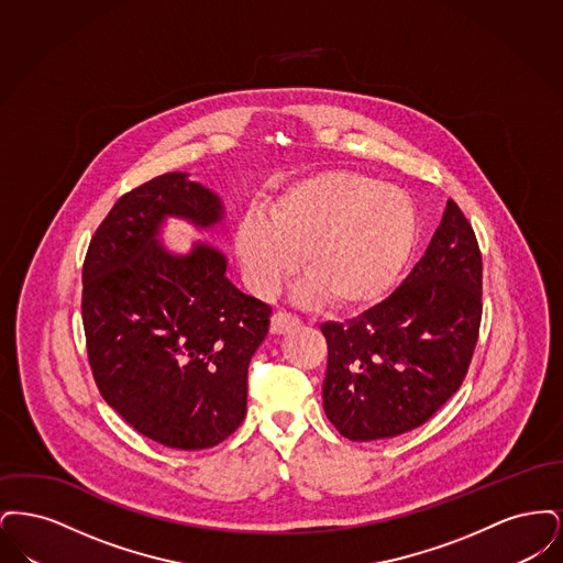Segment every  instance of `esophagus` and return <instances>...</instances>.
Masks as SVG:
<instances>
[{"label": "esophagus", "instance_id": "34e87169", "mask_svg": "<svg viewBox=\"0 0 563 563\" xmlns=\"http://www.w3.org/2000/svg\"><path fill=\"white\" fill-rule=\"evenodd\" d=\"M297 324H299V319H297V317L280 310V312H274V314H272L269 331H272V333H276V335H280V333H287L289 329H294Z\"/></svg>", "mask_w": 563, "mask_h": 563}]
</instances>
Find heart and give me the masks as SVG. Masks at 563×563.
<instances>
[{"label": "heart", "instance_id": "b5f03b06", "mask_svg": "<svg viewBox=\"0 0 563 563\" xmlns=\"http://www.w3.org/2000/svg\"><path fill=\"white\" fill-rule=\"evenodd\" d=\"M418 239L409 194L354 170H322L283 189L268 219L246 214L236 255L255 291L269 294L294 269L306 278L295 294L324 295L338 310H365L399 280Z\"/></svg>", "mask_w": 563, "mask_h": 563}]
</instances>
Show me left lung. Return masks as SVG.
I'll use <instances>...</instances> for the list:
<instances>
[{"label": "left lung", "mask_w": 563, "mask_h": 563, "mask_svg": "<svg viewBox=\"0 0 563 563\" xmlns=\"http://www.w3.org/2000/svg\"><path fill=\"white\" fill-rule=\"evenodd\" d=\"M482 269L475 232L448 200L397 291L350 321L322 324V407L350 441L418 429L460 388L482 324Z\"/></svg>", "instance_id": "8db88e82"}]
</instances>
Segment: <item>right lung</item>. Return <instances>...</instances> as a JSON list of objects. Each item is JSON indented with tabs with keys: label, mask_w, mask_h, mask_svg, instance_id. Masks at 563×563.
I'll return each mask as SVG.
<instances>
[{
	"label": "right lung",
	"mask_w": 563,
	"mask_h": 563,
	"mask_svg": "<svg viewBox=\"0 0 563 563\" xmlns=\"http://www.w3.org/2000/svg\"><path fill=\"white\" fill-rule=\"evenodd\" d=\"M168 217L223 228L213 189L166 173L124 194L95 232L81 269V321L101 397L136 432L175 450H207L241 427L246 374L268 335V303L225 276L207 242L173 253Z\"/></svg>",
	"instance_id": "obj_1"
}]
</instances>
